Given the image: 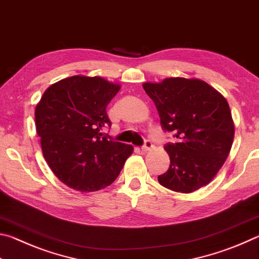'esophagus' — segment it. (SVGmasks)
<instances>
[{
  "label": "esophagus",
  "instance_id": "obj_1",
  "mask_svg": "<svg viewBox=\"0 0 259 259\" xmlns=\"http://www.w3.org/2000/svg\"><path fill=\"white\" fill-rule=\"evenodd\" d=\"M152 147H153V143L151 142V140H145V143H144V145L142 146V151L147 152V151H150Z\"/></svg>",
  "mask_w": 259,
  "mask_h": 259
}]
</instances>
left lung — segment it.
Segmentation results:
<instances>
[{"instance_id":"obj_1","label":"left lung","mask_w":259,"mask_h":259,"mask_svg":"<svg viewBox=\"0 0 259 259\" xmlns=\"http://www.w3.org/2000/svg\"><path fill=\"white\" fill-rule=\"evenodd\" d=\"M143 88L155 104L162 129L175 137V143L164 146L170 166L157 181L181 193L205 186L224 164L233 143L227 100L198 78L168 77L160 83L146 82Z\"/></svg>"}]
</instances>
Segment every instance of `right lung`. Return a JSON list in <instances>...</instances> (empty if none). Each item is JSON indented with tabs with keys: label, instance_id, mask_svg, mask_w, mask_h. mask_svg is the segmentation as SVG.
<instances>
[{
	"label": "right lung",
	"instance_id": "right-lung-1",
	"mask_svg": "<svg viewBox=\"0 0 259 259\" xmlns=\"http://www.w3.org/2000/svg\"><path fill=\"white\" fill-rule=\"evenodd\" d=\"M120 85L100 76L75 75L45 91L35 108L43 156L65 185L95 192L115 181L134 147L100 133L111 126L108 103Z\"/></svg>",
	"mask_w": 259,
	"mask_h": 259
}]
</instances>
